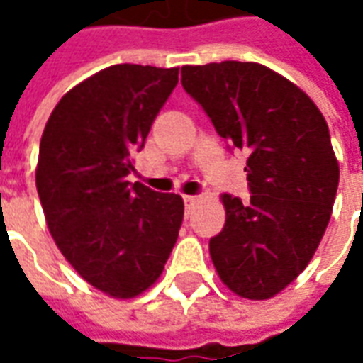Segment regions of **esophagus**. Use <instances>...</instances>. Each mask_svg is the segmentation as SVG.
I'll return each mask as SVG.
<instances>
[{
    "label": "esophagus",
    "mask_w": 363,
    "mask_h": 363,
    "mask_svg": "<svg viewBox=\"0 0 363 363\" xmlns=\"http://www.w3.org/2000/svg\"><path fill=\"white\" fill-rule=\"evenodd\" d=\"M196 204H198V196H184V206H186V212L189 213Z\"/></svg>",
    "instance_id": "34e87169"
}]
</instances>
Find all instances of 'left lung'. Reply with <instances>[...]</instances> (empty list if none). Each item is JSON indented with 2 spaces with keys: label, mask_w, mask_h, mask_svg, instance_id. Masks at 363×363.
<instances>
[{
  "label": "left lung",
  "mask_w": 363,
  "mask_h": 363,
  "mask_svg": "<svg viewBox=\"0 0 363 363\" xmlns=\"http://www.w3.org/2000/svg\"><path fill=\"white\" fill-rule=\"evenodd\" d=\"M181 75L218 134L249 155L251 200L221 196L216 272L237 296L270 299L311 262L333 213L340 169L327 120L296 83L257 62L182 66Z\"/></svg>",
  "instance_id": "1"
}]
</instances>
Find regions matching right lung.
Returning <instances> with one entry per match:
<instances>
[{
    "mask_svg": "<svg viewBox=\"0 0 363 363\" xmlns=\"http://www.w3.org/2000/svg\"><path fill=\"white\" fill-rule=\"evenodd\" d=\"M177 83L179 67H104L60 99L40 138L36 190L54 243L114 299L159 280L182 225L179 194L128 181L132 153Z\"/></svg>",
    "mask_w": 363,
    "mask_h": 363,
    "instance_id": "1",
    "label": "right lung"
}]
</instances>
